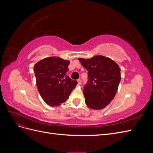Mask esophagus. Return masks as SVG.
<instances>
[{
  "mask_svg": "<svg viewBox=\"0 0 153 153\" xmlns=\"http://www.w3.org/2000/svg\"><path fill=\"white\" fill-rule=\"evenodd\" d=\"M77 82H78V85H80L82 84V80L81 79H78L77 80Z\"/></svg>",
  "mask_w": 153,
  "mask_h": 153,
  "instance_id": "obj_1",
  "label": "esophagus"
}]
</instances>
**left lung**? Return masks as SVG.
<instances>
[{
    "label": "left lung",
    "instance_id": "8db88e82",
    "mask_svg": "<svg viewBox=\"0 0 153 153\" xmlns=\"http://www.w3.org/2000/svg\"><path fill=\"white\" fill-rule=\"evenodd\" d=\"M88 71L87 84L84 86L85 102L88 107L100 110L114 99L121 81V68L113 60L102 55L78 59Z\"/></svg>",
    "mask_w": 153,
    "mask_h": 153
}]
</instances>
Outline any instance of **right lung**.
Segmentation results:
<instances>
[{
  "label": "right lung",
  "mask_w": 153,
  "mask_h": 153,
  "mask_svg": "<svg viewBox=\"0 0 153 153\" xmlns=\"http://www.w3.org/2000/svg\"><path fill=\"white\" fill-rule=\"evenodd\" d=\"M70 63L57 57L45 58L34 68L36 85L45 102L50 106L65 102L77 84L66 75Z\"/></svg>",
  "instance_id": "add662e5"
}]
</instances>
